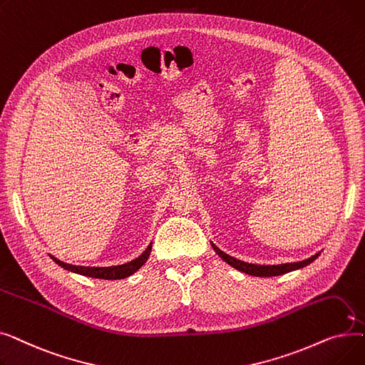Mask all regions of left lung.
<instances>
[{
	"instance_id": "obj_1",
	"label": "left lung",
	"mask_w": 365,
	"mask_h": 365,
	"mask_svg": "<svg viewBox=\"0 0 365 365\" xmlns=\"http://www.w3.org/2000/svg\"><path fill=\"white\" fill-rule=\"evenodd\" d=\"M212 247L215 248V252L219 255V257H222L227 264H231L232 267H235V269H238V271H241L244 274H248V275H253V277H277V275L292 272V271L300 269V267H303V266H308L309 263H312L319 256V253H317L315 256H312L309 259L302 260V262H294V263L253 264V263H247V262L238 260V259H235L232 256L226 255L225 252L220 250L219 247H216L213 242H212Z\"/></svg>"
}]
</instances>
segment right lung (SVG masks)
<instances>
[{
  "instance_id": "right-lung-1",
  "label": "right lung",
  "mask_w": 365,
  "mask_h": 365,
  "mask_svg": "<svg viewBox=\"0 0 365 365\" xmlns=\"http://www.w3.org/2000/svg\"><path fill=\"white\" fill-rule=\"evenodd\" d=\"M152 250V242L148 245L146 250L134 260L124 263V264H118V266H108V267H91V266H75V264H69L65 263L62 260H57L56 257H53L50 255V257L59 264L62 266L63 269L75 272V274H80V275H86V277H91V278H99V279H123L127 278L130 275H133L136 271H139L140 267L145 264V262L148 260L149 255Z\"/></svg>"
}]
</instances>
